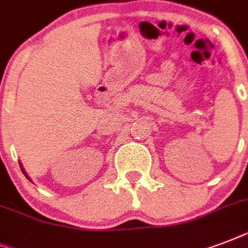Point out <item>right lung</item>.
Here are the masks:
<instances>
[{
    "instance_id": "right-lung-1",
    "label": "right lung",
    "mask_w": 248,
    "mask_h": 248,
    "mask_svg": "<svg viewBox=\"0 0 248 248\" xmlns=\"http://www.w3.org/2000/svg\"><path fill=\"white\" fill-rule=\"evenodd\" d=\"M23 172H24V170H23ZM25 173V172H24Z\"/></svg>"
}]
</instances>
